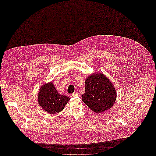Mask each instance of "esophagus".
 I'll use <instances>...</instances> for the list:
<instances>
[{"label": "esophagus", "instance_id": "obj_1", "mask_svg": "<svg viewBox=\"0 0 156 156\" xmlns=\"http://www.w3.org/2000/svg\"><path fill=\"white\" fill-rule=\"evenodd\" d=\"M71 96L73 97H77V96H78V92H74L73 94H72V95H71Z\"/></svg>", "mask_w": 156, "mask_h": 156}]
</instances>
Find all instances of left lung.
I'll list each match as a JSON object with an SVG mask.
<instances>
[{
  "instance_id": "1",
  "label": "left lung",
  "mask_w": 156,
  "mask_h": 156,
  "mask_svg": "<svg viewBox=\"0 0 156 156\" xmlns=\"http://www.w3.org/2000/svg\"><path fill=\"white\" fill-rule=\"evenodd\" d=\"M85 92L82 100L92 111L100 113L111 109L117 94L111 81L103 74L90 75L86 78Z\"/></svg>"
}]
</instances>
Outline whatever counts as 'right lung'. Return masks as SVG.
<instances>
[{
	"label": "right lung",
	"mask_w": 156,
	"mask_h": 156,
	"mask_svg": "<svg viewBox=\"0 0 156 156\" xmlns=\"http://www.w3.org/2000/svg\"><path fill=\"white\" fill-rule=\"evenodd\" d=\"M69 100V97L58 94L51 82L43 85L38 94V104L49 114H55L62 111Z\"/></svg>",
	"instance_id": "1"
}]
</instances>
